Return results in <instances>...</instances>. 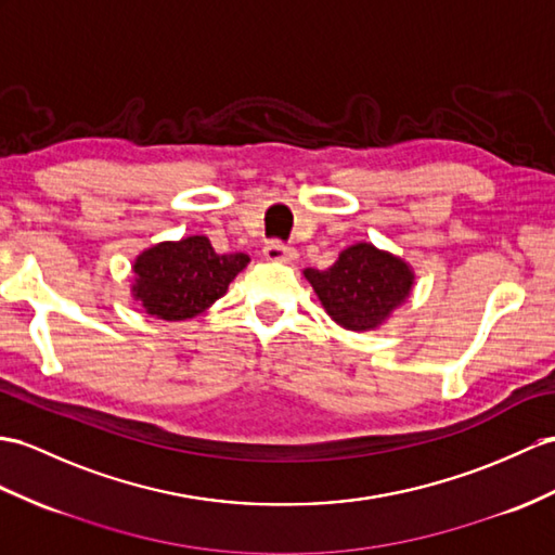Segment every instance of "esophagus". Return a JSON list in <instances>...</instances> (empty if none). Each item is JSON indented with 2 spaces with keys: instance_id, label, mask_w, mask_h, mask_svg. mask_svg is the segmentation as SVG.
<instances>
[{
  "instance_id": "34e87169",
  "label": "esophagus",
  "mask_w": 555,
  "mask_h": 555,
  "mask_svg": "<svg viewBox=\"0 0 555 555\" xmlns=\"http://www.w3.org/2000/svg\"><path fill=\"white\" fill-rule=\"evenodd\" d=\"M263 256L268 261H282V263H292L296 259V251L292 247H287L285 242L280 240H270L268 245L263 247Z\"/></svg>"
}]
</instances>
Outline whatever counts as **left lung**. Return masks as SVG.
<instances>
[{
	"instance_id": "8db88e82",
	"label": "left lung",
	"mask_w": 555,
	"mask_h": 555,
	"mask_svg": "<svg viewBox=\"0 0 555 555\" xmlns=\"http://www.w3.org/2000/svg\"><path fill=\"white\" fill-rule=\"evenodd\" d=\"M304 275L324 310L353 332L379 327L408 299L414 285L408 263L367 242L344 249L332 268H306Z\"/></svg>"
}]
</instances>
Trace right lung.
I'll return each mask as SVG.
<instances>
[{"label":"right lung","mask_w":555,"mask_h":555,"mask_svg":"<svg viewBox=\"0 0 555 555\" xmlns=\"http://www.w3.org/2000/svg\"><path fill=\"white\" fill-rule=\"evenodd\" d=\"M247 263L249 256L242 251L216 254L205 235L159 242L133 263L137 282L131 292L151 315L188 320L221 299Z\"/></svg>","instance_id":"add662e5"}]
</instances>
